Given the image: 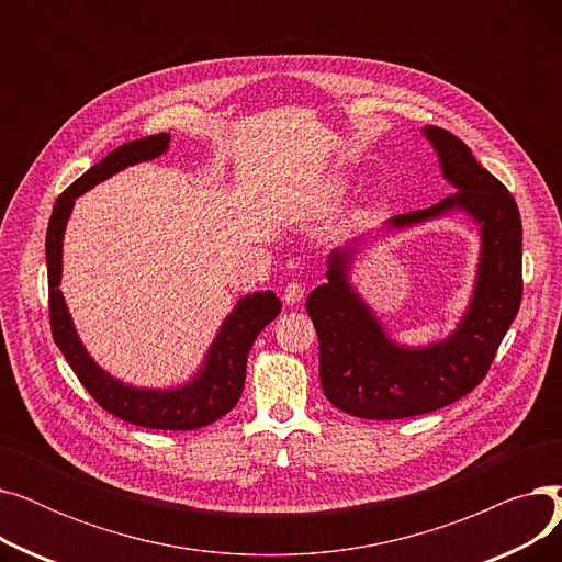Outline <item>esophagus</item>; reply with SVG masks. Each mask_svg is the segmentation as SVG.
Here are the masks:
<instances>
[{
  "mask_svg": "<svg viewBox=\"0 0 562 562\" xmlns=\"http://www.w3.org/2000/svg\"><path fill=\"white\" fill-rule=\"evenodd\" d=\"M303 296H305V286H303L301 282H289V284H286V289H284V293H282V299H284V303H286V305H296V303H301V301H303Z\"/></svg>",
  "mask_w": 562,
  "mask_h": 562,
  "instance_id": "1",
  "label": "esophagus"
}]
</instances>
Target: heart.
<instances>
[{
	"mask_svg": "<svg viewBox=\"0 0 562 562\" xmlns=\"http://www.w3.org/2000/svg\"><path fill=\"white\" fill-rule=\"evenodd\" d=\"M346 189H348V180L344 175H333L330 180L326 182V195L333 198V200L341 198L346 193Z\"/></svg>",
	"mask_w": 562,
	"mask_h": 562,
	"instance_id": "heart-1",
	"label": "heart"
}]
</instances>
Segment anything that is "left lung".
<instances>
[{"label": "left lung", "mask_w": 562, "mask_h": 562, "mask_svg": "<svg viewBox=\"0 0 562 562\" xmlns=\"http://www.w3.org/2000/svg\"><path fill=\"white\" fill-rule=\"evenodd\" d=\"M424 136L456 193L428 210L390 218L385 229L464 212L481 234L476 282L447 339L403 346L350 284V266L369 236L330 252L328 282L310 293L305 307L318 335L323 392L335 407L360 419L417 417L469 394L485 378L521 303V218L515 198L458 136L430 125Z\"/></svg>", "instance_id": "1"}]
</instances>
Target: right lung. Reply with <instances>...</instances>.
Masks as SVG:
<instances>
[{
    "label": "right lung",
    "instance_id": "add662e5",
    "mask_svg": "<svg viewBox=\"0 0 562 562\" xmlns=\"http://www.w3.org/2000/svg\"><path fill=\"white\" fill-rule=\"evenodd\" d=\"M168 143L170 134H155L115 147L102 161L88 168L54 202L45 239L49 323L56 346L61 348L86 392L106 412H111L113 417L155 430H195L214 424L239 403L246 382L248 352L257 335L282 310V303L276 293L255 291L250 296L236 301L234 310L218 328V335L214 337L210 350H206L202 367L189 382L172 390H147L127 385V382L113 378L88 356L86 346L75 330L64 293L58 289L61 286L64 273V234L75 200L88 189L109 180L111 175L125 170L127 166L161 157L168 150Z\"/></svg>",
    "mask_w": 562,
    "mask_h": 562
}]
</instances>
